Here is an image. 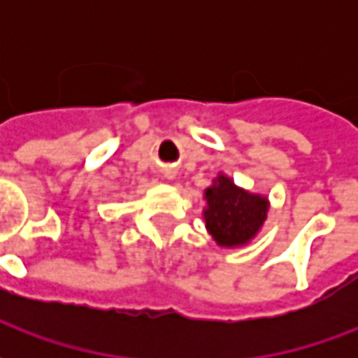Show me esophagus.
Here are the masks:
<instances>
[{
    "label": "esophagus",
    "instance_id": "1",
    "mask_svg": "<svg viewBox=\"0 0 358 358\" xmlns=\"http://www.w3.org/2000/svg\"><path fill=\"white\" fill-rule=\"evenodd\" d=\"M164 178L174 180V178H176V172L172 171V169H164Z\"/></svg>",
    "mask_w": 358,
    "mask_h": 358
}]
</instances>
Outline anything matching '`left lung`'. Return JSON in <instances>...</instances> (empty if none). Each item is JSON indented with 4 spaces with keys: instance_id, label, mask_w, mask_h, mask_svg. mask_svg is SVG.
<instances>
[{
    "instance_id": "1",
    "label": "left lung",
    "mask_w": 358,
    "mask_h": 358,
    "mask_svg": "<svg viewBox=\"0 0 358 358\" xmlns=\"http://www.w3.org/2000/svg\"><path fill=\"white\" fill-rule=\"evenodd\" d=\"M203 220L207 232L226 249L248 245L261 232L268 215V197L236 186L230 176L218 172L205 194Z\"/></svg>"
}]
</instances>
